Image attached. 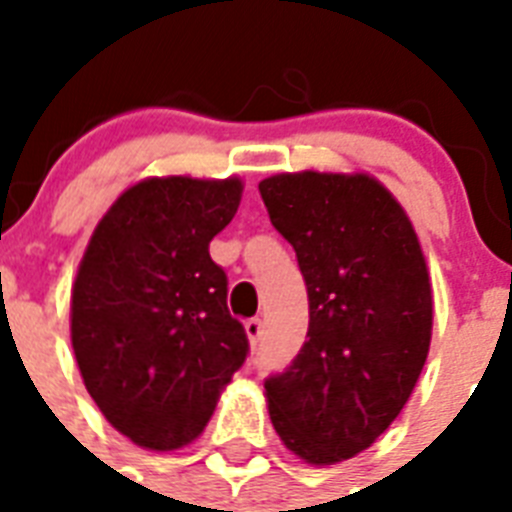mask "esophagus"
<instances>
[{
  "label": "esophagus",
  "instance_id": "obj_1",
  "mask_svg": "<svg viewBox=\"0 0 512 512\" xmlns=\"http://www.w3.org/2000/svg\"><path fill=\"white\" fill-rule=\"evenodd\" d=\"M244 332H247L249 342H252V345H257V340L263 337V321H260V319H249L247 324H244Z\"/></svg>",
  "mask_w": 512,
  "mask_h": 512
}]
</instances>
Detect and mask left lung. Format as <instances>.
I'll use <instances>...</instances> for the list:
<instances>
[{"label":"left lung","mask_w":512,"mask_h":512,"mask_svg":"<svg viewBox=\"0 0 512 512\" xmlns=\"http://www.w3.org/2000/svg\"><path fill=\"white\" fill-rule=\"evenodd\" d=\"M308 287V340L265 380L289 452L335 465L390 428L420 380L433 329L428 265L404 207L369 175L284 172L260 183Z\"/></svg>","instance_id":"left-lung-1"}]
</instances>
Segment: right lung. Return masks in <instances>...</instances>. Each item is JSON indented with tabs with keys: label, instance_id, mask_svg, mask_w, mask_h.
<instances>
[{
	"label": "right lung",
	"instance_id": "add662e5",
	"mask_svg": "<svg viewBox=\"0 0 512 512\" xmlns=\"http://www.w3.org/2000/svg\"><path fill=\"white\" fill-rule=\"evenodd\" d=\"M241 180L148 177L92 233L71 292L84 388L132 444L172 452L207 428L249 353L228 313V276L209 241L231 223Z\"/></svg>",
	"mask_w": 512,
	"mask_h": 512
}]
</instances>
